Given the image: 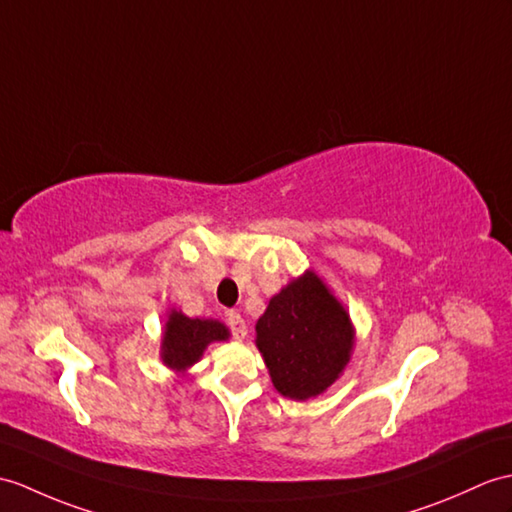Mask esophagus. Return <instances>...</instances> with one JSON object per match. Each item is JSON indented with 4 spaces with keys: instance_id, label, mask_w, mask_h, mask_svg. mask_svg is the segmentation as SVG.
<instances>
[{
    "instance_id": "obj_1",
    "label": "esophagus",
    "mask_w": 512,
    "mask_h": 512,
    "mask_svg": "<svg viewBox=\"0 0 512 512\" xmlns=\"http://www.w3.org/2000/svg\"><path fill=\"white\" fill-rule=\"evenodd\" d=\"M227 323L231 327L233 338H237V340H244L246 338L248 327H246V320H244V316L240 312H229L227 314Z\"/></svg>"
}]
</instances>
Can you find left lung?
Returning a JSON list of instances; mask_svg holds the SVG:
<instances>
[{
  "instance_id": "left-lung-1",
  "label": "left lung",
  "mask_w": 512,
  "mask_h": 512,
  "mask_svg": "<svg viewBox=\"0 0 512 512\" xmlns=\"http://www.w3.org/2000/svg\"><path fill=\"white\" fill-rule=\"evenodd\" d=\"M255 331L272 386L296 401L325 392L351 360V318L312 270L272 296Z\"/></svg>"
}]
</instances>
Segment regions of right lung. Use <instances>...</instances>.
Wrapping results in <instances>:
<instances>
[{
	"label": "right lung",
	"instance_id": "right-lung-1",
	"mask_svg": "<svg viewBox=\"0 0 512 512\" xmlns=\"http://www.w3.org/2000/svg\"><path fill=\"white\" fill-rule=\"evenodd\" d=\"M229 329L213 318H189L172 310L161 340V360L176 373L196 364L211 342L229 340Z\"/></svg>",
	"mask_w": 512,
	"mask_h": 512
}]
</instances>
